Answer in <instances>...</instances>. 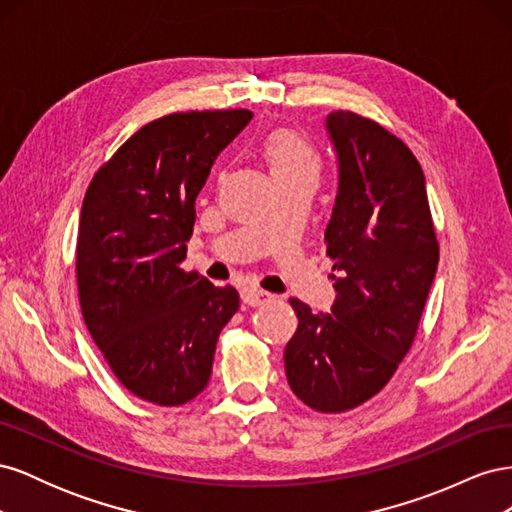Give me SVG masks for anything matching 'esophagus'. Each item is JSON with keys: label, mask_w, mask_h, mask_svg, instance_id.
I'll return each mask as SVG.
<instances>
[{"label": "esophagus", "mask_w": 512, "mask_h": 512, "mask_svg": "<svg viewBox=\"0 0 512 512\" xmlns=\"http://www.w3.org/2000/svg\"><path fill=\"white\" fill-rule=\"evenodd\" d=\"M241 299H243L245 305L260 307V305L269 303V301L273 299V294H269V292H265V290H260V288H245V290L241 292Z\"/></svg>", "instance_id": "34e87169"}]
</instances>
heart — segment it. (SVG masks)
Returning a JSON list of instances; mask_svg holds the SVG:
<instances>
[{"label":"heart","mask_w":512,"mask_h":512,"mask_svg":"<svg viewBox=\"0 0 512 512\" xmlns=\"http://www.w3.org/2000/svg\"><path fill=\"white\" fill-rule=\"evenodd\" d=\"M265 158L271 166L273 179L316 177L320 170L316 149L303 136L290 130H277L267 138Z\"/></svg>","instance_id":"obj_1"}]
</instances>
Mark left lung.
<instances>
[{
	"label": "left lung",
	"instance_id": "left-lung-1",
	"mask_svg": "<svg viewBox=\"0 0 512 512\" xmlns=\"http://www.w3.org/2000/svg\"><path fill=\"white\" fill-rule=\"evenodd\" d=\"M327 132L339 164L324 232L337 297L331 314L290 299L299 327L284 363L305 406L339 414L380 393L412 348L440 247L408 145L352 111L331 113Z\"/></svg>",
	"mask_w": 512,
	"mask_h": 512
}]
</instances>
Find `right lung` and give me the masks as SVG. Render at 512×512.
<instances>
[{
	"instance_id": "1",
	"label": "right lung",
	"mask_w": 512,
	"mask_h": 512,
	"mask_svg": "<svg viewBox=\"0 0 512 512\" xmlns=\"http://www.w3.org/2000/svg\"><path fill=\"white\" fill-rule=\"evenodd\" d=\"M252 111H190L147 123L85 192L76 284L83 318L130 393L183 406L209 382L215 344L239 292L181 269L196 196Z\"/></svg>"
}]
</instances>
